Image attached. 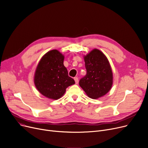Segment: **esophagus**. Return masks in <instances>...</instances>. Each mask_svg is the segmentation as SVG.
Masks as SVG:
<instances>
[{
    "label": "esophagus",
    "mask_w": 148,
    "mask_h": 148,
    "mask_svg": "<svg viewBox=\"0 0 148 148\" xmlns=\"http://www.w3.org/2000/svg\"><path fill=\"white\" fill-rule=\"evenodd\" d=\"M74 80H75V83H76V84H77L78 82H79V79H78V77H74Z\"/></svg>",
    "instance_id": "obj_1"
}]
</instances>
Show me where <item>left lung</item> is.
<instances>
[{
    "mask_svg": "<svg viewBox=\"0 0 148 148\" xmlns=\"http://www.w3.org/2000/svg\"><path fill=\"white\" fill-rule=\"evenodd\" d=\"M86 75L79 81V85L90 98L97 99L109 92L112 85V72L105 54L94 49L84 56Z\"/></svg>",
    "mask_w": 148,
    "mask_h": 148,
    "instance_id": "8db88e82",
    "label": "left lung"
}]
</instances>
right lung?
Masks as SVG:
<instances>
[{
  "label": "right lung",
  "instance_id": "right-lung-1",
  "mask_svg": "<svg viewBox=\"0 0 148 148\" xmlns=\"http://www.w3.org/2000/svg\"><path fill=\"white\" fill-rule=\"evenodd\" d=\"M64 58L58 50H52L45 53L38 64L34 80L37 90L45 97L58 99L68 86L75 83L68 75Z\"/></svg>",
  "mask_w": 148,
  "mask_h": 148
}]
</instances>
